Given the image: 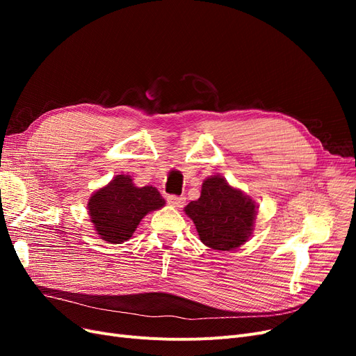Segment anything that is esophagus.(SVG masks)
<instances>
[{"label": "esophagus", "mask_w": 356, "mask_h": 356, "mask_svg": "<svg viewBox=\"0 0 356 356\" xmlns=\"http://www.w3.org/2000/svg\"><path fill=\"white\" fill-rule=\"evenodd\" d=\"M168 202H169V204H172V207L182 208V207H184V203H186V197L172 195V196H168Z\"/></svg>", "instance_id": "34e87169"}]
</instances>
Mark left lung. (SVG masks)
<instances>
[{
	"label": "left lung",
	"instance_id": "obj_1",
	"mask_svg": "<svg viewBox=\"0 0 356 356\" xmlns=\"http://www.w3.org/2000/svg\"><path fill=\"white\" fill-rule=\"evenodd\" d=\"M184 211L195 222L200 241L217 251L236 250L250 239L257 215L255 202L221 175L204 179L200 197Z\"/></svg>",
	"mask_w": 356,
	"mask_h": 356
}]
</instances>
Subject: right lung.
Instances as JSON below:
<instances>
[{"instance_id": "1", "label": "right lung", "mask_w": 356, "mask_h": 356, "mask_svg": "<svg viewBox=\"0 0 356 356\" xmlns=\"http://www.w3.org/2000/svg\"><path fill=\"white\" fill-rule=\"evenodd\" d=\"M161 207H165V199L156 187H136L129 175L114 177L105 187L95 191L88 203L96 233L110 243L131 239L139 221Z\"/></svg>"}]
</instances>
